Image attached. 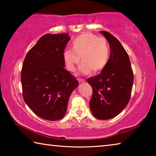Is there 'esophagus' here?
<instances>
[{
  "label": "esophagus",
  "instance_id": "34e87169",
  "mask_svg": "<svg viewBox=\"0 0 156 156\" xmlns=\"http://www.w3.org/2000/svg\"><path fill=\"white\" fill-rule=\"evenodd\" d=\"M78 82L80 83H84V82H85V80H84V79H83V78H78Z\"/></svg>",
  "mask_w": 156,
  "mask_h": 156
}]
</instances>
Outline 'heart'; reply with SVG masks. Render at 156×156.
I'll return each mask as SVG.
<instances>
[{
    "instance_id": "heart-1",
    "label": "heart",
    "mask_w": 156,
    "mask_h": 156,
    "mask_svg": "<svg viewBox=\"0 0 156 156\" xmlns=\"http://www.w3.org/2000/svg\"><path fill=\"white\" fill-rule=\"evenodd\" d=\"M72 49H65L63 59L67 68L71 72L75 70L76 65L82 64L80 71L87 74L91 71L98 73L104 69L109 58V45L106 38L98 37L92 33H83L72 41Z\"/></svg>"
}]
</instances>
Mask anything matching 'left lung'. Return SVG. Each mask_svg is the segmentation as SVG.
Returning <instances> with one entry per match:
<instances>
[{
    "mask_svg": "<svg viewBox=\"0 0 156 156\" xmlns=\"http://www.w3.org/2000/svg\"><path fill=\"white\" fill-rule=\"evenodd\" d=\"M100 33L109 42L111 54L101 73L87 79L93 89L89 107L97 119L108 120L119 114L129 103L133 73L127 53L120 41L108 31Z\"/></svg>",
    "mask_w": 156,
    "mask_h": 156,
    "instance_id": "8db88e82",
    "label": "left lung"
}]
</instances>
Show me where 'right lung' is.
Instances as JSON below:
<instances>
[{
    "label": "right lung",
    "instance_id": "right-lung-1",
    "mask_svg": "<svg viewBox=\"0 0 156 156\" xmlns=\"http://www.w3.org/2000/svg\"><path fill=\"white\" fill-rule=\"evenodd\" d=\"M68 34H45L26 55L21 70L23 97L27 106L44 120L64 117L70 94L78 82L65 70L63 52Z\"/></svg>",
    "mask_w": 156,
    "mask_h": 156
}]
</instances>
